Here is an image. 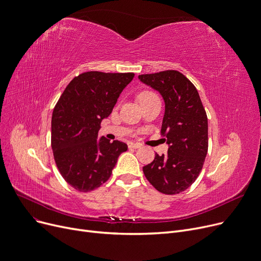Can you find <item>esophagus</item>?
<instances>
[{
  "label": "esophagus",
  "instance_id": "1",
  "mask_svg": "<svg viewBox=\"0 0 261 261\" xmlns=\"http://www.w3.org/2000/svg\"><path fill=\"white\" fill-rule=\"evenodd\" d=\"M128 146H129V148H134V149H136V148H140V147H142V144H140V143H133V142H130V143L128 144Z\"/></svg>",
  "mask_w": 261,
  "mask_h": 261
}]
</instances>
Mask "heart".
I'll list each match as a JSON object with an SVG mask.
<instances>
[{
	"instance_id": "heart-1",
	"label": "heart",
	"mask_w": 261,
	"mask_h": 261,
	"mask_svg": "<svg viewBox=\"0 0 261 261\" xmlns=\"http://www.w3.org/2000/svg\"><path fill=\"white\" fill-rule=\"evenodd\" d=\"M154 96H156V94H154L153 92H150V91H145V92H143V93H141V94H140L139 98H140V100H141V99H143V98H148V97H154Z\"/></svg>"
}]
</instances>
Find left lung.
Here are the masks:
<instances>
[{"label":"left lung","instance_id":"1","mask_svg":"<svg viewBox=\"0 0 261 261\" xmlns=\"http://www.w3.org/2000/svg\"><path fill=\"white\" fill-rule=\"evenodd\" d=\"M139 79L159 91L165 100L161 133L169 145L166 155H159L143 167L146 179L165 195H177L199 176L208 150L207 115L198 90L179 71L143 74Z\"/></svg>","mask_w":261,"mask_h":261}]
</instances>
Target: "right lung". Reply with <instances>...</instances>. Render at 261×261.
<instances>
[{
	"mask_svg": "<svg viewBox=\"0 0 261 261\" xmlns=\"http://www.w3.org/2000/svg\"><path fill=\"white\" fill-rule=\"evenodd\" d=\"M133 73L85 72L72 79L51 116V149L65 182L89 193L109 180L127 144L98 139L101 120L112 113Z\"/></svg>",
	"mask_w": 261,
	"mask_h": 261,
	"instance_id": "1",
	"label": "right lung"
}]
</instances>
